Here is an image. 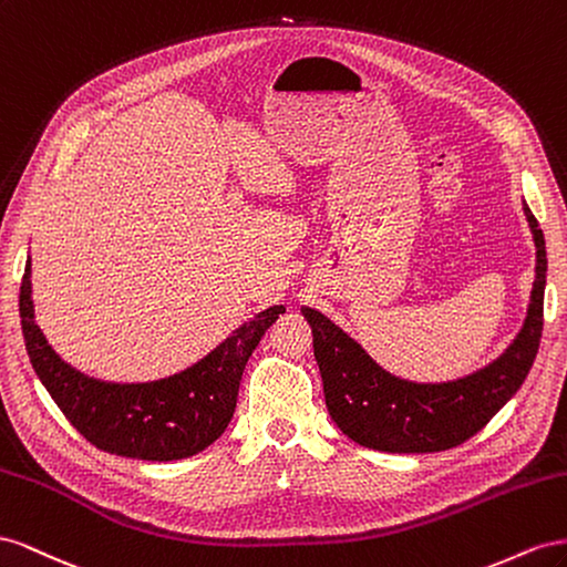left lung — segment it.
Returning a JSON list of instances; mask_svg holds the SVG:
<instances>
[{
  "mask_svg": "<svg viewBox=\"0 0 567 567\" xmlns=\"http://www.w3.org/2000/svg\"><path fill=\"white\" fill-rule=\"evenodd\" d=\"M537 247L527 316L508 349L475 373L449 382L396 378L342 328L316 309H301L313 332L322 392L337 427L355 444L390 454H430L471 440L520 390L544 328L546 245L537 218L523 204Z\"/></svg>",
  "mask_w": 567,
  "mask_h": 567,
  "instance_id": "8db88e82",
  "label": "left lung"
}]
</instances>
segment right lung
<instances>
[{"label":"right lung","instance_id":"obj_1","mask_svg":"<svg viewBox=\"0 0 567 567\" xmlns=\"http://www.w3.org/2000/svg\"><path fill=\"white\" fill-rule=\"evenodd\" d=\"M19 311L30 363L69 423L109 454L161 463L199 454L230 425L249 355L285 313V306H270L247 320L181 373L131 384L80 373L50 347L32 309L30 256L21 280Z\"/></svg>","mask_w":567,"mask_h":567}]
</instances>
